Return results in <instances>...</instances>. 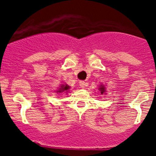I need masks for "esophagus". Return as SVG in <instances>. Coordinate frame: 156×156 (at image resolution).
I'll list each match as a JSON object with an SVG mask.
<instances>
[{
    "label": "esophagus",
    "mask_w": 156,
    "mask_h": 156,
    "mask_svg": "<svg viewBox=\"0 0 156 156\" xmlns=\"http://www.w3.org/2000/svg\"><path fill=\"white\" fill-rule=\"evenodd\" d=\"M79 83H80V86L81 88H84L87 86V83L83 80H80V81Z\"/></svg>",
    "instance_id": "34e87169"
}]
</instances>
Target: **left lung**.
I'll return each mask as SVG.
<instances>
[{"label": "left lung", "mask_w": 156, "mask_h": 156, "mask_svg": "<svg viewBox=\"0 0 156 156\" xmlns=\"http://www.w3.org/2000/svg\"><path fill=\"white\" fill-rule=\"evenodd\" d=\"M99 90L101 91V94H103L105 92V88L104 86H101V85L100 88H99Z\"/></svg>", "instance_id": "left-lung-1"}]
</instances>
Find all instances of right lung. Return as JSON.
<instances>
[{"mask_svg": "<svg viewBox=\"0 0 156 156\" xmlns=\"http://www.w3.org/2000/svg\"><path fill=\"white\" fill-rule=\"evenodd\" d=\"M69 89V86H68V85H62L61 86V88L59 89L57 91V93H61V92H67L68 91V90Z\"/></svg>", "mask_w": 156, "mask_h": 156, "instance_id": "add662e5", "label": "right lung"}]
</instances>
